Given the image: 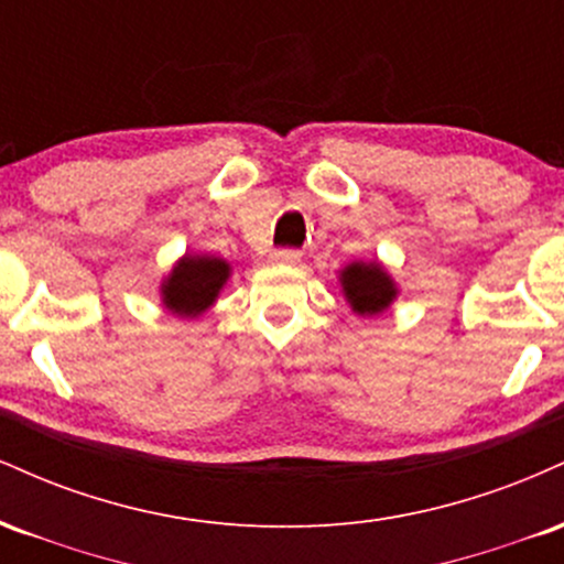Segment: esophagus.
<instances>
[{"instance_id": "1", "label": "esophagus", "mask_w": 564, "mask_h": 564, "mask_svg": "<svg viewBox=\"0 0 564 564\" xmlns=\"http://www.w3.org/2000/svg\"><path fill=\"white\" fill-rule=\"evenodd\" d=\"M300 260H302L300 249H275L273 251V262H278V264H294Z\"/></svg>"}]
</instances>
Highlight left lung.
<instances>
[{
    "instance_id": "1",
    "label": "left lung",
    "mask_w": 564,
    "mask_h": 564,
    "mask_svg": "<svg viewBox=\"0 0 564 564\" xmlns=\"http://www.w3.org/2000/svg\"><path fill=\"white\" fill-rule=\"evenodd\" d=\"M341 289L358 315H377L390 307L394 294L392 278L379 262H352L341 270Z\"/></svg>"
}]
</instances>
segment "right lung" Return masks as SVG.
Listing matches in <instances>:
<instances>
[{
	"mask_svg": "<svg viewBox=\"0 0 564 564\" xmlns=\"http://www.w3.org/2000/svg\"><path fill=\"white\" fill-rule=\"evenodd\" d=\"M230 275V264L219 257H183L172 275L161 286L166 310L196 318L209 304H215L219 289Z\"/></svg>",
	"mask_w": 564,
	"mask_h": 564,
	"instance_id": "obj_1",
	"label": "right lung"
}]
</instances>
